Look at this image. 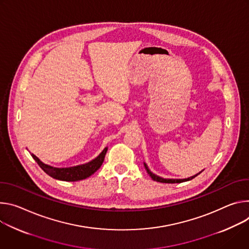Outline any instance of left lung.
<instances>
[{
	"label": "left lung",
	"instance_id": "obj_1",
	"mask_svg": "<svg viewBox=\"0 0 249 249\" xmlns=\"http://www.w3.org/2000/svg\"><path fill=\"white\" fill-rule=\"evenodd\" d=\"M144 167H145V169H146V171H147V173H148V175L152 178V180H154V181H156V182H160V183H182V182H186V181H189V180H192L193 178H195L196 176H198L199 174H197V175H195V176H192V177H190V178H187V179H164V178H161V177H159V176H156L155 174H153V173H151L150 172V170L148 169V167L146 166V164L144 163Z\"/></svg>",
	"mask_w": 249,
	"mask_h": 249
}]
</instances>
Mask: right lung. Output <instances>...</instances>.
Masks as SVG:
<instances>
[{
  "instance_id": "1",
  "label": "right lung",
  "mask_w": 249,
  "mask_h": 249,
  "mask_svg": "<svg viewBox=\"0 0 249 249\" xmlns=\"http://www.w3.org/2000/svg\"><path fill=\"white\" fill-rule=\"evenodd\" d=\"M107 150V147H106L101 152V154L91 162H88L83 165H78V166H74V167H69V168L52 167V166H49V165L42 163L35 154H32V156L39 165V167L50 177L57 180H62V181H79V180H83L90 177L101 167V165L104 162Z\"/></svg>"
}]
</instances>
